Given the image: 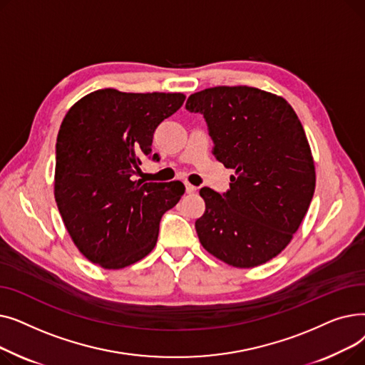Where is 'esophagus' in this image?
I'll list each match as a JSON object with an SVG mask.
<instances>
[{"instance_id":"34e87169","label":"esophagus","mask_w":365,"mask_h":365,"mask_svg":"<svg viewBox=\"0 0 365 365\" xmlns=\"http://www.w3.org/2000/svg\"><path fill=\"white\" fill-rule=\"evenodd\" d=\"M185 187H186V192H187V194H195L197 190H198V187H197V186L190 185V183H185Z\"/></svg>"}]
</instances>
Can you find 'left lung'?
Returning <instances> with one entry per match:
<instances>
[{"label": "left lung", "instance_id": "left-lung-1", "mask_svg": "<svg viewBox=\"0 0 365 365\" xmlns=\"http://www.w3.org/2000/svg\"><path fill=\"white\" fill-rule=\"evenodd\" d=\"M213 155L234 168L225 194L202 187L205 212L195 222L208 253L235 267H255L289 245L315 190V167L302 123L285 99L247 86L190 94Z\"/></svg>", "mask_w": 365, "mask_h": 365}]
</instances>
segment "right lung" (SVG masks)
Returning <instances> with one entry per match:
<instances>
[{
    "label": "right lung",
    "instance_id": "obj_1",
    "mask_svg": "<svg viewBox=\"0 0 365 365\" xmlns=\"http://www.w3.org/2000/svg\"><path fill=\"white\" fill-rule=\"evenodd\" d=\"M185 102L182 93L93 91L65 115L56 142L54 198L78 250L121 269L155 247L160 220L185 192L180 182L134 180L152 153L157 127Z\"/></svg>",
    "mask_w": 365,
    "mask_h": 365
}]
</instances>
